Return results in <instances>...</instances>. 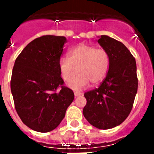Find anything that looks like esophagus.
Returning a JSON list of instances; mask_svg holds the SVG:
<instances>
[{
    "label": "esophagus",
    "instance_id": "1",
    "mask_svg": "<svg viewBox=\"0 0 154 154\" xmlns=\"http://www.w3.org/2000/svg\"><path fill=\"white\" fill-rule=\"evenodd\" d=\"M82 94L81 92H78V91H75L74 92V96L75 97H79V96H82Z\"/></svg>",
    "mask_w": 154,
    "mask_h": 154
}]
</instances>
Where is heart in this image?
I'll use <instances>...</instances> for the list:
<instances>
[{
    "label": "heart",
    "instance_id": "heart-1",
    "mask_svg": "<svg viewBox=\"0 0 154 154\" xmlns=\"http://www.w3.org/2000/svg\"><path fill=\"white\" fill-rule=\"evenodd\" d=\"M68 57L59 60V69L63 80L69 82L76 75L80 74L69 85L74 89H81L89 84L97 85L102 82L109 65V53L102 48L81 44L69 51Z\"/></svg>",
    "mask_w": 154,
    "mask_h": 154
}]
</instances>
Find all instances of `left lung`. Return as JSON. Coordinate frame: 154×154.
Here are the masks:
<instances>
[{
	"label": "left lung",
	"instance_id": "8db88e82",
	"mask_svg": "<svg viewBox=\"0 0 154 154\" xmlns=\"http://www.w3.org/2000/svg\"><path fill=\"white\" fill-rule=\"evenodd\" d=\"M97 41L109 53V65L101 85L85 94L83 114L94 127L109 129L122 124L131 112L138 85L137 65L122 42L106 35Z\"/></svg>",
	"mask_w": 154,
	"mask_h": 154
}]
</instances>
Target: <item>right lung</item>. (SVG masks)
Returning <instances> with one entry per match:
<instances>
[{
  "label": "right lung",
  "instance_id": "obj_1",
  "mask_svg": "<svg viewBox=\"0 0 154 154\" xmlns=\"http://www.w3.org/2000/svg\"><path fill=\"white\" fill-rule=\"evenodd\" d=\"M65 37L46 35L25 47L16 59L11 78V92L21 121L37 132L56 129L74 99L63 85L59 60Z\"/></svg>",
  "mask_w": 154,
  "mask_h": 154
}]
</instances>
